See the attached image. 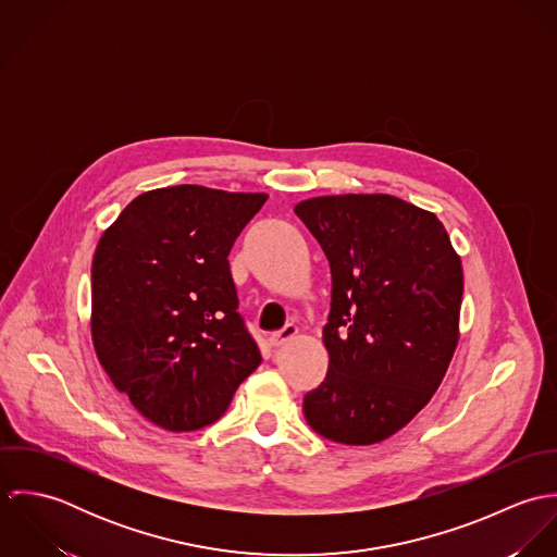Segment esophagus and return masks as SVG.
I'll list each match as a JSON object with an SVG mask.
<instances>
[{"label":"esophagus","mask_w":557,"mask_h":557,"mask_svg":"<svg viewBox=\"0 0 557 557\" xmlns=\"http://www.w3.org/2000/svg\"><path fill=\"white\" fill-rule=\"evenodd\" d=\"M296 334H298V325H294V323H287L283 330H278V332H274V334L270 336V343H272L274 347H278V345H283L285 341L294 338Z\"/></svg>","instance_id":"1"}]
</instances>
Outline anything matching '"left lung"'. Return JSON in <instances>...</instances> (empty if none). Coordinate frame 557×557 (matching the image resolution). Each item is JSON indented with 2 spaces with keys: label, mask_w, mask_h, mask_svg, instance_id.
<instances>
[{
  "label": "left lung",
  "mask_w": 557,
  "mask_h": 557,
  "mask_svg": "<svg viewBox=\"0 0 557 557\" xmlns=\"http://www.w3.org/2000/svg\"><path fill=\"white\" fill-rule=\"evenodd\" d=\"M323 248L332 302L325 380L305 418L325 440L395 435L440 388L459 343L463 268L433 212L393 195H330L296 206Z\"/></svg>",
  "instance_id": "obj_1"
}]
</instances>
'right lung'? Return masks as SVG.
I'll use <instances>...</instances> for the list:
<instances>
[{"label": "right lung", "instance_id": "right-lung-1", "mask_svg": "<svg viewBox=\"0 0 557 557\" xmlns=\"http://www.w3.org/2000/svg\"><path fill=\"white\" fill-rule=\"evenodd\" d=\"M265 193L195 184L133 199L91 261V341L113 386L166 431L216 422L261 354L230 250Z\"/></svg>", "mask_w": 557, "mask_h": 557}]
</instances>
